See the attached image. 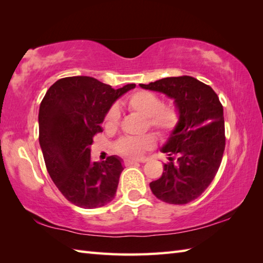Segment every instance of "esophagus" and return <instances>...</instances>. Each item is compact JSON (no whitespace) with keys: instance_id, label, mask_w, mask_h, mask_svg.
I'll use <instances>...</instances> for the list:
<instances>
[{"instance_id":"esophagus-1","label":"esophagus","mask_w":263,"mask_h":263,"mask_svg":"<svg viewBox=\"0 0 263 263\" xmlns=\"http://www.w3.org/2000/svg\"><path fill=\"white\" fill-rule=\"evenodd\" d=\"M139 161L137 160H130V159H125L124 160V165L125 166H130V165H133V164H138Z\"/></svg>"}]
</instances>
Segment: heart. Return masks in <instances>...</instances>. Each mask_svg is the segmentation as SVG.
Here are the masks:
<instances>
[{
    "mask_svg": "<svg viewBox=\"0 0 263 263\" xmlns=\"http://www.w3.org/2000/svg\"><path fill=\"white\" fill-rule=\"evenodd\" d=\"M128 110L137 113L147 120V126L155 130L161 138L170 137L180 123L181 114L177 106L173 103L163 104L161 99L154 92L139 90L133 92L125 100ZM121 113L117 107L108 109L104 119L106 130L115 131L120 125ZM156 144L154 136L147 135L139 138H123L116 144V152L128 158H140L147 150Z\"/></svg>",
    "mask_w": 263,
    "mask_h": 263,
    "instance_id": "obj_1",
    "label": "heart"
}]
</instances>
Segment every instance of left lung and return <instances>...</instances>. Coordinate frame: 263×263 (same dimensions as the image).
<instances>
[{"label":"left lung","instance_id":"1","mask_svg":"<svg viewBox=\"0 0 263 263\" xmlns=\"http://www.w3.org/2000/svg\"><path fill=\"white\" fill-rule=\"evenodd\" d=\"M140 87L166 95L181 114L175 131L161 148L170 163L164 164L163 175L149 184L150 189L164 202H191L209 186L221 163L225 150L222 105L211 87L189 76L164 78Z\"/></svg>","mask_w":263,"mask_h":263}]
</instances>
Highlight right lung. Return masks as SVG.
Wrapping results in <instances>:
<instances>
[{"label":"right lung","instance_id":"right-lung-1","mask_svg":"<svg viewBox=\"0 0 263 263\" xmlns=\"http://www.w3.org/2000/svg\"><path fill=\"white\" fill-rule=\"evenodd\" d=\"M135 83L120 89L91 77H68L49 87L39 106V144L49 176L66 200L83 209L99 208L115 198L122 159L91 161L92 138L117 99Z\"/></svg>","mask_w":263,"mask_h":263}]
</instances>
